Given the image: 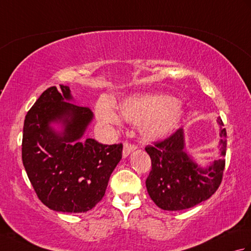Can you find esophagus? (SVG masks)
Masks as SVG:
<instances>
[{"label":"esophagus","instance_id":"1","mask_svg":"<svg viewBox=\"0 0 251 251\" xmlns=\"http://www.w3.org/2000/svg\"><path fill=\"white\" fill-rule=\"evenodd\" d=\"M136 149H137L136 146L131 145V143H127L126 142L125 145H124V147H123V157L126 158L131 152H134Z\"/></svg>","mask_w":251,"mask_h":251}]
</instances>
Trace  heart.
Segmentation results:
<instances>
[{"instance_id":"obj_1","label":"heart","mask_w":251,"mask_h":251,"mask_svg":"<svg viewBox=\"0 0 251 251\" xmlns=\"http://www.w3.org/2000/svg\"><path fill=\"white\" fill-rule=\"evenodd\" d=\"M120 114L125 121L139 125L141 136L155 141L168 137L179 126L184 115V106L168 95H146L129 97L119 104ZM99 120L112 125H120L121 119L108 105L98 110Z\"/></svg>"}]
</instances>
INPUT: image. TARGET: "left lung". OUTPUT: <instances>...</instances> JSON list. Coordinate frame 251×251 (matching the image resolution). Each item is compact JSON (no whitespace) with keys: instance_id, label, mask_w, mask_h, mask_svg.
I'll return each instance as SVG.
<instances>
[{"instance_id":"1","label":"left lung","mask_w":251,"mask_h":251,"mask_svg":"<svg viewBox=\"0 0 251 251\" xmlns=\"http://www.w3.org/2000/svg\"><path fill=\"white\" fill-rule=\"evenodd\" d=\"M223 126L221 119H218ZM226 131L221 128L220 157L202 167L185 149L184 129L146 148L152 170L146 181L152 201L164 210H183L209 199L219 188L226 165Z\"/></svg>"}]
</instances>
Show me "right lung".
<instances>
[{"label":"right lung","mask_w":251,"mask_h":251,"mask_svg":"<svg viewBox=\"0 0 251 251\" xmlns=\"http://www.w3.org/2000/svg\"><path fill=\"white\" fill-rule=\"evenodd\" d=\"M94 119L69 86L50 87L25 115L23 163L37 197L58 212H86L102 200L123 146L84 135Z\"/></svg>","instance_id":"1"}]
</instances>
